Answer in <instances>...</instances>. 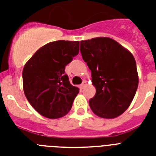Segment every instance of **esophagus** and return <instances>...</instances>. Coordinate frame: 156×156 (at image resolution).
<instances>
[{
    "mask_svg": "<svg viewBox=\"0 0 156 156\" xmlns=\"http://www.w3.org/2000/svg\"><path fill=\"white\" fill-rule=\"evenodd\" d=\"M86 86H87V83H86L85 81H84V82H83V83L81 84L80 87H81V88H82V89H83V88L86 87Z\"/></svg>",
    "mask_w": 156,
    "mask_h": 156,
    "instance_id": "34e87169",
    "label": "esophagus"
}]
</instances>
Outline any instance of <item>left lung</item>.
I'll list each match as a JSON object with an SVG mask.
<instances>
[{
	"mask_svg": "<svg viewBox=\"0 0 156 156\" xmlns=\"http://www.w3.org/2000/svg\"><path fill=\"white\" fill-rule=\"evenodd\" d=\"M80 52L91 71V82L96 89L95 96L89 100L92 112L107 119L121 115L130 105L138 85L132 53L108 37L81 41Z\"/></svg>",
	"mask_w": 156,
	"mask_h": 156,
	"instance_id": "left-lung-1",
	"label": "left lung"
}]
</instances>
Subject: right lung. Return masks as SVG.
<instances>
[{
    "instance_id": "1",
    "label": "right lung",
    "mask_w": 156,
    "mask_h": 156,
    "mask_svg": "<svg viewBox=\"0 0 156 156\" xmlns=\"http://www.w3.org/2000/svg\"><path fill=\"white\" fill-rule=\"evenodd\" d=\"M79 52V41L58 40L40 48L23 70V90L30 105L50 119L71 109L79 89L69 81L65 69Z\"/></svg>"
}]
</instances>
